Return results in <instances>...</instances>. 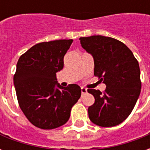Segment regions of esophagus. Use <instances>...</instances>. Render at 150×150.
<instances>
[{"mask_svg":"<svg viewBox=\"0 0 150 150\" xmlns=\"http://www.w3.org/2000/svg\"><path fill=\"white\" fill-rule=\"evenodd\" d=\"M81 91H82V94L83 95V94H85V93H87V89H86V88H81Z\"/></svg>","mask_w":150,"mask_h":150,"instance_id":"34e87169","label":"esophagus"}]
</instances>
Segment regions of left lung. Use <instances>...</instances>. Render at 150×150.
I'll use <instances>...</instances> for the list:
<instances>
[{
    "label": "left lung",
    "mask_w": 150,
    "mask_h": 150,
    "mask_svg": "<svg viewBox=\"0 0 150 150\" xmlns=\"http://www.w3.org/2000/svg\"><path fill=\"white\" fill-rule=\"evenodd\" d=\"M94 59V75L106 84L104 92L88 89L95 103L88 108L91 122L101 127L122 123L132 112L141 88V72L132 52L119 40L101 35L79 38Z\"/></svg>",
    "instance_id": "obj_1"
}]
</instances>
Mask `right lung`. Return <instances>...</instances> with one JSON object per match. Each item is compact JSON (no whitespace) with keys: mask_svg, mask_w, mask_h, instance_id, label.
Segmentation results:
<instances>
[{"mask_svg":"<svg viewBox=\"0 0 150 150\" xmlns=\"http://www.w3.org/2000/svg\"><path fill=\"white\" fill-rule=\"evenodd\" d=\"M72 42L60 39L38 43L18 59L13 76L18 104L28 120L39 129L63 125L80 98L79 86L63 88L56 78Z\"/></svg>","mask_w":150,"mask_h":150,"instance_id":"add662e5","label":"right lung"}]
</instances>
